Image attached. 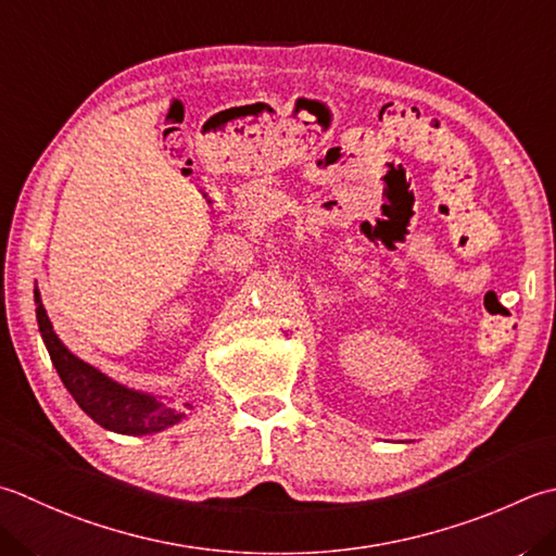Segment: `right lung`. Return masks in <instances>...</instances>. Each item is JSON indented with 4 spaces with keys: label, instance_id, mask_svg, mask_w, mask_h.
<instances>
[{
    "label": "right lung",
    "instance_id": "obj_1",
    "mask_svg": "<svg viewBox=\"0 0 556 556\" xmlns=\"http://www.w3.org/2000/svg\"><path fill=\"white\" fill-rule=\"evenodd\" d=\"M36 315L42 342L48 346L52 366L58 368L64 388L70 390L76 405H79L96 424H101L103 429L127 433V437H144V433L168 429L185 417V407L190 405L178 407L156 395L137 393V390H129L115 383V380L98 371L91 364H86L79 356H74L67 346L60 342V337L54 334L38 289Z\"/></svg>",
    "mask_w": 556,
    "mask_h": 556
}]
</instances>
